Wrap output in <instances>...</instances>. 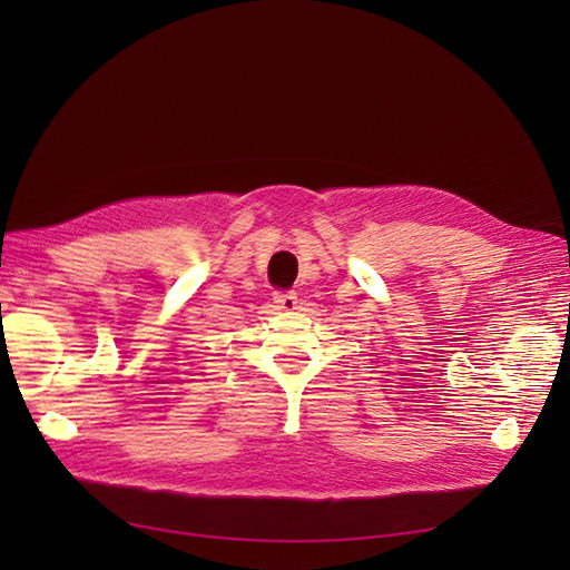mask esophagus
Wrapping results in <instances>:
<instances>
[{
	"instance_id": "1",
	"label": "esophagus",
	"mask_w": 570,
	"mask_h": 570,
	"mask_svg": "<svg viewBox=\"0 0 570 570\" xmlns=\"http://www.w3.org/2000/svg\"><path fill=\"white\" fill-rule=\"evenodd\" d=\"M273 302L278 304V308H283V312H295L297 304H299L297 292H275Z\"/></svg>"
}]
</instances>
